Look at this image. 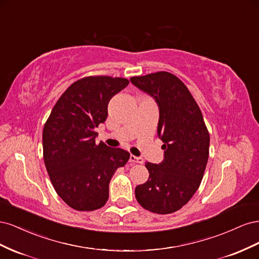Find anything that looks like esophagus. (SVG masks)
<instances>
[{
	"instance_id": "esophagus-1",
	"label": "esophagus",
	"mask_w": 259,
	"mask_h": 259,
	"mask_svg": "<svg viewBox=\"0 0 259 259\" xmlns=\"http://www.w3.org/2000/svg\"><path fill=\"white\" fill-rule=\"evenodd\" d=\"M130 162H132V163H139V164H143V163H144V160H143V158H140V156H135V155L131 154V156H130Z\"/></svg>"
}]
</instances>
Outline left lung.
Listing matches in <instances>:
<instances>
[{
    "mask_svg": "<svg viewBox=\"0 0 259 259\" xmlns=\"http://www.w3.org/2000/svg\"><path fill=\"white\" fill-rule=\"evenodd\" d=\"M131 82L158 104V136L164 143L163 161L146 163L149 178L136 187V199L152 213H174L200 187L208 160V131L198 104L176 75L160 71L133 76Z\"/></svg>",
    "mask_w": 259,
    "mask_h": 259,
    "instance_id": "1",
    "label": "left lung"
}]
</instances>
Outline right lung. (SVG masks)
<instances>
[{
	"mask_svg": "<svg viewBox=\"0 0 259 259\" xmlns=\"http://www.w3.org/2000/svg\"><path fill=\"white\" fill-rule=\"evenodd\" d=\"M124 77L86 76L71 84L43 128V158L53 187L76 210H95L109 198V184L130 153L96 144L95 128L108 116L110 99L126 88Z\"/></svg>",
	"mask_w": 259,
	"mask_h": 259,
	"instance_id": "1",
	"label": "right lung"
}]
</instances>
